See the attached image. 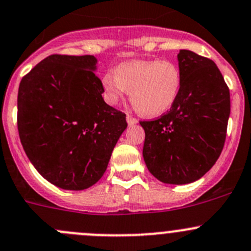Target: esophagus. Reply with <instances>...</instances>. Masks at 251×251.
<instances>
[{
  "label": "esophagus",
  "mask_w": 251,
  "mask_h": 251,
  "mask_svg": "<svg viewBox=\"0 0 251 251\" xmlns=\"http://www.w3.org/2000/svg\"><path fill=\"white\" fill-rule=\"evenodd\" d=\"M126 120H127V124L128 125H135V124H137V119L133 118V116L131 115H127V118H126Z\"/></svg>",
  "instance_id": "34e87169"
}]
</instances>
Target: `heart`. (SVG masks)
Listing matches in <instances>:
<instances>
[{
  "label": "heart",
  "mask_w": 251,
  "mask_h": 251,
  "mask_svg": "<svg viewBox=\"0 0 251 251\" xmlns=\"http://www.w3.org/2000/svg\"><path fill=\"white\" fill-rule=\"evenodd\" d=\"M106 100L116 104L128 91L133 108L146 116H158L174 104L181 75L170 61L137 60L116 67L103 77Z\"/></svg>",
  "instance_id": "1"
}]
</instances>
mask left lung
<instances>
[{"label": "left lung", "mask_w": 251, "mask_h": 251, "mask_svg": "<svg viewBox=\"0 0 251 251\" xmlns=\"http://www.w3.org/2000/svg\"><path fill=\"white\" fill-rule=\"evenodd\" d=\"M181 87L169 111L140 121L143 159L165 184H189L206 174L223 150L230 114L229 88L212 60L190 50L177 53Z\"/></svg>", "instance_id": "8db88e82"}]
</instances>
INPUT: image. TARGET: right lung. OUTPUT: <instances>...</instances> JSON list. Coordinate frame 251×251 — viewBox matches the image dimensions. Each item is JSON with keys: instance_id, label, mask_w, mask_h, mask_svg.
Instances as JSON below:
<instances>
[{"instance_id": "obj_1", "label": "right lung", "mask_w": 251, "mask_h": 251, "mask_svg": "<svg viewBox=\"0 0 251 251\" xmlns=\"http://www.w3.org/2000/svg\"><path fill=\"white\" fill-rule=\"evenodd\" d=\"M92 55H50L22 78L17 125L31 164L55 186L84 190L108 167L127 127L126 114L104 101Z\"/></svg>"}]
</instances>
